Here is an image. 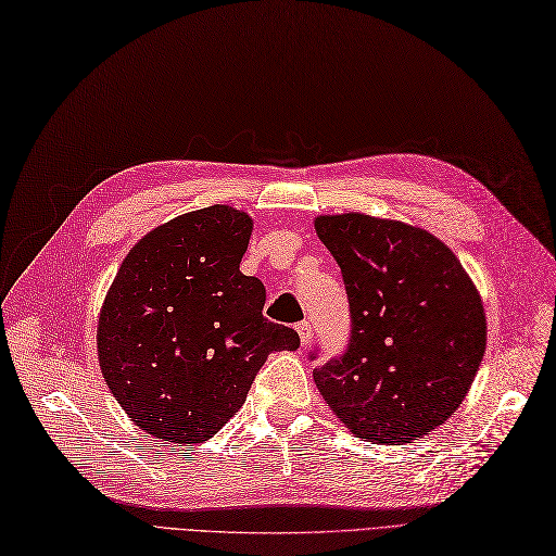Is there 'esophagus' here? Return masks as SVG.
I'll return each instance as SVG.
<instances>
[{
    "label": "esophagus",
    "mask_w": 556,
    "mask_h": 556,
    "mask_svg": "<svg viewBox=\"0 0 556 556\" xmlns=\"http://www.w3.org/2000/svg\"><path fill=\"white\" fill-rule=\"evenodd\" d=\"M296 331H299V338H301V344H303V348H308L311 340H313L311 321H301V324H296Z\"/></svg>",
    "instance_id": "34e87169"
}]
</instances>
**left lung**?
<instances>
[{
    "mask_svg": "<svg viewBox=\"0 0 556 556\" xmlns=\"http://www.w3.org/2000/svg\"><path fill=\"white\" fill-rule=\"evenodd\" d=\"M352 308L350 348L313 372L344 428L407 444L463 405L485 354V308L451 248L428 229L358 212L317 216Z\"/></svg>",
    "mask_w": 556,
    "mask_h": 556,
    "instance_id": "left-lung-1",
    "label": "left lung"
}]
</instances>
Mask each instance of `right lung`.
Segmentation results:
<instances>
[{
	"mask_svg": "<svg viewBox=\"0 0 556 556\" xmlns=\"http://www.w3.org/2000/svg\"><path fill=\"white\" fill-rule=\"evenodd\" d=\"M253 218L214 204L147 232L124 257L96 324L105 384L128 418L172 444L212 439L271 352L299 333L264 319V285L239 271Z\"/></svg>",
	"mask_w": 556,
	"mask_h": 556,
	"instance_id": "obj_1",
	"label": "right lung"
}]
</instances>
